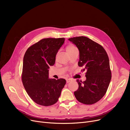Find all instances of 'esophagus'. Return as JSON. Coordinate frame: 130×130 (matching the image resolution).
Returning a JSON list of instances; mask_svg holds the SVG:
<instances>
[{"label": "esophagus", "mask_w": 130, "mask_h": 130, "mask_svg": "<svg viewBox=\"0 0 130 130\" xmlns=\"http://www.w3.org/2000/svg\"><path fill=\"white\" fill-rule=\"evenodd\" d=\"M72 80L71 79H68L66 80V83H69L71 82Z\"/></svg>", "instance_id": "obj_1"}]
</instances>
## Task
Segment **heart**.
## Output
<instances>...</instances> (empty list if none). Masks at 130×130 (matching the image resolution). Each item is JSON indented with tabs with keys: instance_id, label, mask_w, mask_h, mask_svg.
Instances as JSON below:
<instances>
[{
	"instance_id": "heart-1",
	"label": "heart",
	"mask_w": 130,
	"mask_h": 130,
	"mask_svg": "<svg viewBox=\"0 0 130 130\" xmlns=\"http://www.w3.org/2000/svg\"><path fill=\"white\" fill-rule=\"evenodd\" d=\"M66 51L68 54L70 55V54H72L73 53L75 52V51H77L78 50L75 46L70 44V45H67L66 47Z\"/></svg>"
}]
</instances>
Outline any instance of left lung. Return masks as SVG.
I'll return each instance as SVG.
<instances>
[{
    "label": "left lung",
    "mask_w": 130,
    "mask_h": 130,
    "mask_svg": "<svg viewBox=\"0 0 130 130\" xmlns=\"http://www.w3.org/2000/svg\"><path fill=\"white\" fill-rule=\"evenodd\" d=\"M78 48V65L86 71V79H77L78 88L74 92L80 103L91 105L99 101L105 94L111 79V71L107 54L103 46L85 36L69 38Z\"/></svg>",
    "instance_id": "obj_1"
}]
</instances>
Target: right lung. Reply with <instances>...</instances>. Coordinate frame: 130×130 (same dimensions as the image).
Segmentation results:
<instances>
[{
  "instance_id": "1",
  "label": "right lung",
  "mask_w": 130,
  "mask_h": 130,
  "mask_svg": "<svg viewBox=\"0 0 130 130\" xmlns=\"http://www.w3.org/2000/svg\"><path fill=\"white\" fill-rule=\"evenodd\" d=\"M65 40L42 39L30 46L25 54L22 82L27 94L37 104L48 106L55 104L66 84L65 79L48 78V69L55 63L56 54Z\"/></svg>"
}]
</instances>
